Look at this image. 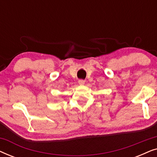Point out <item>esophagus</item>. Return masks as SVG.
<instances>
[{
  "label": "esophagus",
  "mask_w": 157,
  "mask_h": 157,
  "mask_svg": "<svg viewBox=\"0 0 157 157\" xmlns=\"http://www.w3.org/2000/svg\"><path fill=\"white\" fill-rule=\"evenodd\" d=\"M85 83V81L83 80H79L78 81V84L79 85H83Z\"/></svg>",
  "instance_id": "esophagus-1"
}]
</instances>
